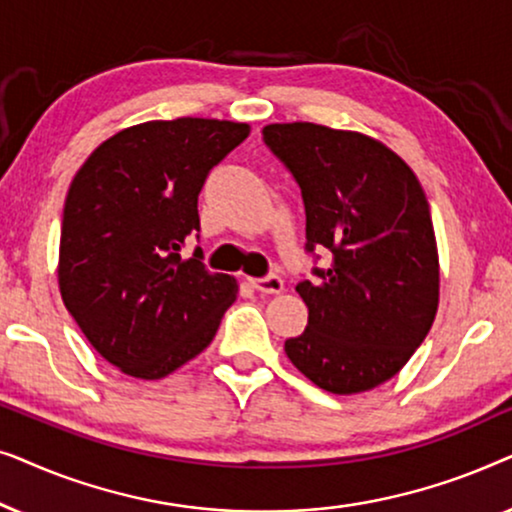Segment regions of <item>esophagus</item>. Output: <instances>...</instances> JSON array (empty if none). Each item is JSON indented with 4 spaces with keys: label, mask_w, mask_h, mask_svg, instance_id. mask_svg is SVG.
Wrapping results in <instances>:
<instances>
[{
    "label": "esophagus",
    "mask_w": 512,
    "mask_h": 512,
    "mask_svg": "<svg viewBox=\"0 0 512 512\" xmlns=\"http://www.w3.org/2000/svg\"><path fill=\"white\" fill-rule=\"evenodd\" d=\"M251 286H254L256 291L265 293V296H275V293L284 291V279L279 275H268L261 279H251Z\"/></svg>",
    "instance_id": "1"
}]
</instances>
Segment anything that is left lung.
Returning a JSON list of instances; mask_svg holds the SVG:
<instances>
[{"instance_id": "8db88e82", "label": "left lung", "mask_w": 512, "mask_h": 512, "mask_svg": "<svg viewBox=\"0 0 512 512\" xmlns=\"http://www.w3.org/2000/svg\"><path fill=\"white\" fill-rule=\"evenodd\" d=\"M263 142L305 202V251H331L296 291L310 317L284 342L293 366L331 394L387 382L422 345L438 310L431 209L415 172L387 146L349 130L275 123Z\"/></svg>"}]
</instances>
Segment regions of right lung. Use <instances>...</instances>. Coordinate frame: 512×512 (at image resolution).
I'll return each mask as SVG.
<instances>
[{
  "label": "right lung",
  "instance_id": "add662e5",
  "mask_svg": "<svg viewBox=\"0 0 512 512\" xmlns=\"http://www.w3.org/2000/svg\"><path fill=\"white\" fill-rule=\"evenodd\" d=\"M249 137L247 123L149 121L97 146L69 186L60 293L90 345L125 375L160 380L214 340L237 296L209 272L200 233L207 174ZM198 237V235H195Z\"/></svg>",
  "mask_w": 512,
  "mask_h": 512
}]
</instances>
